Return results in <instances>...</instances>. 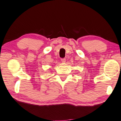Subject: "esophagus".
<instances>
[{"label": "esophagus", "instance_id": "esophagus-1", "mask_svg": "<svg viewBox=\"0 0 121 121\" xmlns=\"http://www.w3.org/2000/svg\"><path fill=\"white\" fill-rule=\"evenodd\" d=\"M61 62H62L63 63V64H64V63H65V62H66V59L64 58V59H61Z\"/></svg>", "mask_w": 121, "mask_h": 121}]
</instances>
